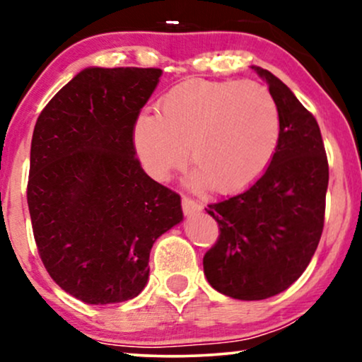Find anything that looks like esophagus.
<instances>
[{"label":"esophagus","instance_id":"obj_1","mask_svg":"<svg viewBox=\"0 0 362 362\" xmlns=\"http://www.w3.org/2000/svg\"><path fill=\"white\" fill-rule=\"evenodd\" d=\"M182 211H185L186 216L197 214V212L202 211V206L197 201H192L189 197H182Z\"/></svg>","mask_w":362,"mask_h":362}]
</instances>
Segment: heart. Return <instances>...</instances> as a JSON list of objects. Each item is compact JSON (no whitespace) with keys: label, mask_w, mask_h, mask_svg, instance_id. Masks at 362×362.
I'll use <instances>...</instances> for the list:
<instances>
[{"label":"heart","mask_w":362,"mask_h":362,"mask_svg":"<svg viewBox=\"0 0 362 362\" xmlns=\"http://www.w3.org/2000/svg\"><path fill=\"white\" fill-rule=\"evenodd\" d=\"M158 110L141 113L133 127L135 150L155 180L180 168L187 148L196 166L192 185L240 191L265 171L279 143L276 103L252 81L177 83L160 98Z\"/></svg>","instance_id":"1"}]
</instances>
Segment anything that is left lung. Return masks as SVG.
Listing matches in <instances>:
<instances>
[{
  "label": "left lung",
  "mask_w": 362,
  "mask_h": 362,
  "mask_svg": "<svg viewBox=\"0 0 362 362\" xmlns=\"http://www.w3.org/2000/svg\"><path fill=\"white\" fill-rule=\"evenodd\" d=\"M280 115V136L264 175L240 194L207 206L219 239L204 255L212 288L237 300H265L300 279L325 224L328 160L315 117L265 69Z\"/></svg>",
  "instance_id": "obj_1"
}]
</instances>
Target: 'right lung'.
<instances>
[{"mask_svg": "<svg viewBox=\"0 0 362 362\" xmlns=\"http://www.w3.org/2000/svg\"><path fill=\"white\" fill-rule=\"evenodd\" d=\"M161 69L87 67L39 115L28 206L52 280L88 305L135 298L155 240L182 221L181 197L136 160L133 127Z\"/></svg>", "mask_w": 362, "mask_h": 362, "instance_id": "right-lung-1", "label": "right lung"}]
</instances>
